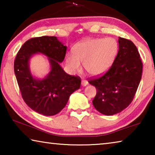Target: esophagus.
Listing matches in <instances>:
<instances>
[{"label":"esophagus","instance_id":"esophagus-1","mask_svg":"<svg viewBox=\"0 0 155 155\" xmlns=\"http://www.w3.org/2000/svg\"><path fill=\"white\" fill-rule=\"evenodd\" d=\"M81 84H82L83 86H86L88 84V81L85 79H83L81 81Z\"/></svg>","mask_w":155,"mask_h":155}]
</instances>
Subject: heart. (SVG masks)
<instances>
[{
  "label": "heart",
  "mask_w": 155,
  "mask_h": 155,
  "mask_svg": "<svg viewBox=\"0 0 155 155\" xmlns=\"http://www.w3.org/2000/svg\"><path fill=\"white\" fill-rule=\"evenodd\" d=\"M74 54L68 53L65 63L72 72L84 69L91 75H98L106 72L111 67L118 52V44L114 38L91 39L83 41L73 48Z\"/></svg>",
  "instance_id": "heart-1"
}]
</instances>
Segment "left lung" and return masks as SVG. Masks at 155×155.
Returning a JSON list of instances; mask_svg holds the SVG:
<instances>
[{"label": "left lung", "mask_w": 155, "mask_h": 155, "mask_svg": "<svg viewBox=\"0 0 155 155\" xmlns=\"http://www.w3.org/2000/svg\"><path fill=\"white\" fill-rule=\"evenodd\" d=\"M119 51L114 63L104 74L89 78L96 88L92 103L106 115L121 112L133 101L140 85L143 64L133 41L119 38Z\"/></svg>", "instance_id": "8db88e82"}]
</instances>
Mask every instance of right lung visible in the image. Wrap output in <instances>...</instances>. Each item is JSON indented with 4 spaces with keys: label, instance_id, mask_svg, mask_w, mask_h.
<instances>
[{
    "label": "right lung",
    "instance_id": "obj_1",
    "mask_svg": "<svg viewBox=\"0 0 155 155\" xmlns=\"http://www.w3.org/2000/svg\"><path fill=\"white\" fill-rule=\"evenodd\" d=\"M67 47L54 36L31 38L18 52L14 61V72L21 95L33 111L44 115H54L66 105L70 96L81 87L78 76L67 74L60 66ZM40 52L49 57L51 70L42 80L31 75L28 61L33 54Z\"/></svg>",
    "mask_w": 155,
    "mask_h": 155
}]
</instances>
